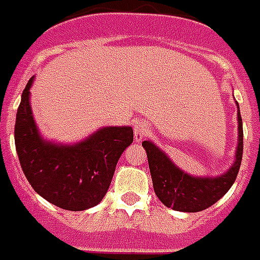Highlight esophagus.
Wrapping results in <instances>:
<instances>
[{"instance_id": "34e87169", "label": "esophagus", "mask_w": 260, "mask_h": 260, "mask_svg": "<svg viewBox=\"0 0 260 260\" xmlns=\"http://www.w3.org/2000/svg\"><path fill=\"white\" fill-rule=\"evenodd\" d=\"M134 140L140 143V141H143L144 137H147L151 132V127L148 123H145V121H136L134 123Z\"/></svg>"}]
</instances>
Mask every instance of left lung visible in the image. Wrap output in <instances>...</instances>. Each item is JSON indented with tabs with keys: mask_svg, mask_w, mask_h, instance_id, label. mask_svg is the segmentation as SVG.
Masks as SVG:
<instances>
[{
	"mask_svg": "<svg viewBox=\"0 0 260 260\" xmlns=\"http://www.w3.org/2000/svg\"><path fill=\"white\" fill-rule=\"evenodd\" d=\"M238 105V104H237ZM147 152L152 186L156 198L167 207L176 211L196 213L209 209L215 202L230 190L237 179L242 151H244V132L242 119L238 108V147L235 152V161L227 172L214 178H200L186 174L175 165L169 156L152 141H143Z\"/></svg>",
	"mask_w": 260,
	"mask_h": 260,
	"instance_id": "left-lung-1",
	"label": "left lung"
}]
</instances>
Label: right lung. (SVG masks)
Wrapping results in <instances>:
<instances>
[{
    "label": "right lung",
    "instance_id": "obj_1",
    "mask_svg": "<svg viewBox=\"0 0 260 260\" xmlns=\"http://www.w3.org/2000/svg\"><path fill=\"white\" fill-rule=\"evenodd\" d=\"M33 77L22 92L16 112L15 147L22 171L35 192L57 207L91 209L105 198L116 164L133 143L128 126L102 127L73 145L42 139L30 108Z\"/></svg>",
    "mask_w": 260,
    "mask_h": 260
}]
</instances>
